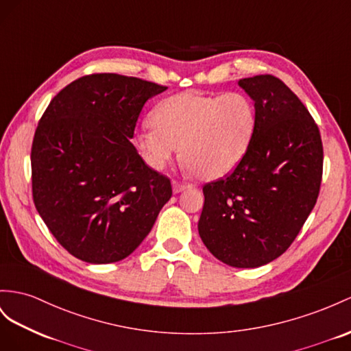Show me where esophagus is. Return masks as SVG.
I'll list each match as a JSON object with an SVG mask.
<instances>
[{
  "instance_id": "1",
  "label": "esophagus",
  "mask_w": 351,
  "mask_h": 351,
  "mask_svg": "<svg viewBox=\"0 0 351 351\" xmlns=\"http://www.w3.org/2000/svg\"><path fill=\"white\" fill-rule=\"evenodd\" d=\"M172 188H173V193H175V194H179V193H182L184 190H186L188 185L179 184V182H173V184H172Z\"/></svg>"
}]
</instances>
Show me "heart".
<instances>
[{"label": "heart", "instance_id": "1", "mask_svg": "<svg viewBox=\"0 0 351 351\" xmlns=\"http://www.w3.org/2000/svg\"><path fill=\"white\" fill-rule=\"evenodd\" d=\"M152 125L142 128L134 145L149 169L163 170L176 154L204 181L232 172L245 158L256 128V108L245 93L184 92L161 101Z\"/></svg>", "mask_w": 351, "mask_h": 351}]
</instances>
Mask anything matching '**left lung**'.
<instances>
[{
    "instance_id": "8db88e82",
    "label": "left lung",
    "mask_w": 351,
    "mask_h": 351,
    "mask_svg": "<svg viewBox=\"0 0 351 351\" xmlns=\"http://www.w3.org/2000/svg\"><path fill=\"white\" fill-rule=\"evenodd\" d=\"M256 108L252 142L240 165L203 186L199 234L236 268L274 261L292 245L316 204L323 170L317 124L282 80H239Z\"/></svg>"
}]
</instances>
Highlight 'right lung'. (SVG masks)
Masks as SVG:
<instances>
[{
    "label": "right lung",
    "instance_id": "obj_1",
    "mask_svg": "<svg viewBox=\"0 0 351 351\" xmlns=\"http://www.w3.org/2000/svg\"><path fill=\"white\" fill-rule=\"evenodd\" d=\"M165 86L92 74L51 99L31 149L35 208L71 255L88 264L128 258L172 197L169 178L130 139L143 105Z\"/></svg>",
    "mask_w": 351,
    "mask_h": 351
}]
</instances>
